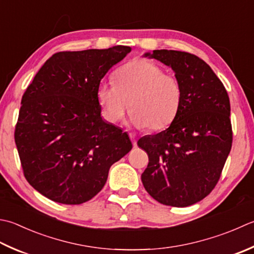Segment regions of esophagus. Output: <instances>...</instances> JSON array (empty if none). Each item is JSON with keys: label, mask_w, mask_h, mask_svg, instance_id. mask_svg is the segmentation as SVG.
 <instances>
[{"label": "esophagus", "mask_w": 254, "mask_h": 254, "mask_svg": "<svg viewBox=\"0 0 254 254\" xmlns=\"http://www.w3.org/2000/svg\"><path fill=\"white\" fill-rule=\"evenodd\" d=\"M128 136H130V138H131L133 146L136 147V138H135V136H134V134H130V135H128Z\"/></svg>", "instance_id": "esophagus-1"}]
</instances>
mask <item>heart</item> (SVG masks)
Returning <instances> with one entry per match:
<instances>
[{
    "label": "heart",
    "mask_w": 254,
    "mask_h": 254,
    "mask_svg": "<svg viewBox=\"0 0 254 254\" xmlns=\"http://www.w3.org/2000/svg\"><path fill=\"white\" fill-rule=\"evenodd\" d=\"M114 84L101 82L97 99L104 119L121 121L127 108L130 121L138 128L155 132L175 120L183 102V88L176 76L146 58H136L114 73Z\"/></svg>",
    "instance_id": "b5f03b06"
}]
</instances>
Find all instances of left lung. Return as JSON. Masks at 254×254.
Here are the masks:
<instances>
[{
	"label": "left lung",
	"mask_w": 254,
	"mask_h": 254,
	"mask_svg": "<svg viewBox=\"0 0 254 254\" xmlns=\"http://www.w3.org/2000/svg\"><path fill=\"white\" fill-rule=\"evenodd\" d=\"M145 56L175 71L183 102L170 127L137 141L148 155L142 183L163 205L190 206L212 191L230 153L229 97L220 79L196 55L161 49Z\"/></svg>",
	"instance_id": "1"
}]
</instances>
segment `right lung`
I'll return each mask as SVG.
<instances>
[{"label":"right lung","instance_id":"add662e5","mask_svg":"<svg viewBox=\"0 0 254 254\" xmlns=\"http://www.w3.org/2000/svg\"><path fill=\"white\" fill-rule=\"evenodd\" d=\"M131 47L54 54L22 97L14 138L24 176L64 205L90 200L113 163L132 150L128 135L101 118L97 88Z\"/></svg>","mask_w":254,"mask_h":254}]
</instances>
